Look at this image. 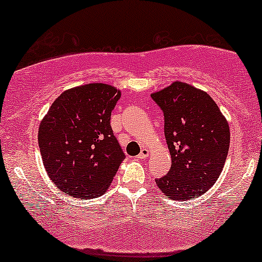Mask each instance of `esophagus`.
Wrapping results in <instances>:
<instances>
[{
  "mask_svg": "<svg viewBox=\"0 0 262 262\" xmlns=\"http://www.w3.org/2000/svg\"><path fill=\"white\" fill-rule=\"evenodd\" d=\"M147 156H149V150H146V149L141 150V152L138 155L139 159H145V157H147Z\"/></svg>",
  "mask_w": 262,
  "mask_h": 262,
  "instance_id": "esophagus-1",
  "label": "esophagus"
}]
</instances>
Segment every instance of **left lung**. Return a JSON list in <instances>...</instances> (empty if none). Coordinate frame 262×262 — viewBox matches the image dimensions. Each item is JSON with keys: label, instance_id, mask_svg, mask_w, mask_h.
Segmentation results:
<instances>
[{"label": "left lung", "instance_id": "8db88e82", "mask_svg": "<svg viewBox=\"0 0 262 262\" xmlns=\"http://www.w3.org/2000/svg\"><path fill=\"white\" fill-rule=\"evenodd\" d=\"M165 116V137L171 168L155 179L172 200L195 199L215 184L229 149V125L209 94L173 81L151 94Z\"/></svg>", "mask_w": 262, "mask_h": 262}]
</instances>
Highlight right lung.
I'll return each instance as SVG.
<instances>
[{
    "mask_svg": "<svg viewBox=\"0 0 262 262\" xmlns=\"http://www.w3.org/2000/svg\"><path fill=\"white\" fill-rule=\"evenodd\" d=\"M121 97L112 85L91 83L66 90L39 127L43 166L59 190L78 199L102 195L125 159L111 128Z\"/></svg>",
    "mask_w": 262,
    "mask_h": 262,
    "instance_id": "right-lung-1",
    "label": "right lung"
}]
</instances>
